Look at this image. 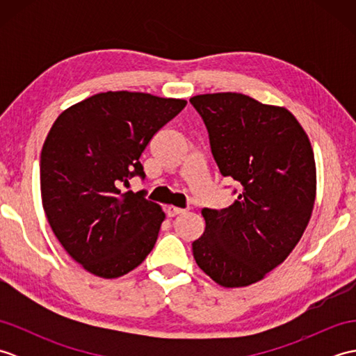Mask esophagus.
Returning a JSON list of instances; mask_svg holds the SVG:
<instances>
[{
    "mask_svg": "<svg viewBox=\"0 0 356 356\" xmlns=\"http://www.w3.org/2000/svg\"><path fill=\"white\" fill-rule=\"evenodd\" d=\"M165 211H166V216H168V217H176V216H179V214H184V213H185V209L177 208V207H172V205L166 207Z\"/></svg>",
    "mask_w": 356,
    "mask_h": 356,
    "instance_id": "34e87169",
    "label": "esophagus"
}]
</instances>
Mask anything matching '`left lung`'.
I'll return each mask as SVG.
<instances>
[{"instance_id":"1","label":"left lung","mask_w":356,"mask_h":356,"mask_svg":"<svg viewBox=\"0 0 356 356\" xmlns=\"http://www.w3.org/2000/svg\"><path fill=\"white\" fill-rule=\"evenodd\" d=\"M190 102L222 176L243 186L231 207L202 209L207 228L193 243L194 260L223 287L254 284L287 259L312 217L311 140L289 110L246 95L207 93Z\"/></svg>"}]
</instances>
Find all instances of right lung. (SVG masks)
<instances>
[{
  "mask_svg": "<svg viewBox=\"0 0 356 356\" xmlns=\"http://www.w3.org/2000/svg\"><path fill=\"white\" fill-rule=\"evenodd\" d=\"M185 99L140 92L87 97L58 116L41 151V199L59 243L90 274L118 278L154 248L165 213L143 193L120 191L154 134Z\"/></svg>",
  "mask_w": 356,
  "mask_h": 356,
  "instance_id": "1",
  "label": "right lung"
}]
</instances>
